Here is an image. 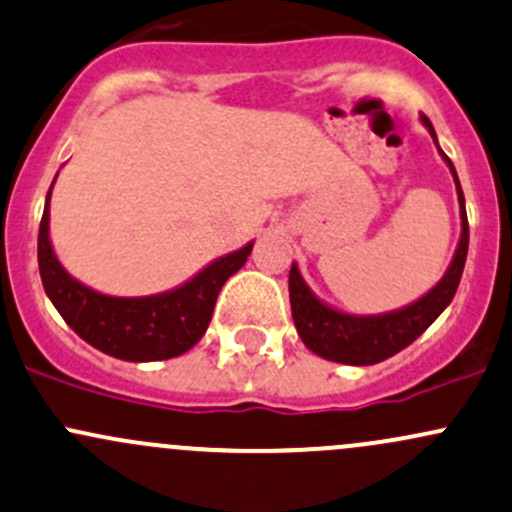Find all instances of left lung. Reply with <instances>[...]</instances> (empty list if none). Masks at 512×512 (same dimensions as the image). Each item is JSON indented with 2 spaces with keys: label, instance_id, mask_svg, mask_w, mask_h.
<instances>
[{
  "label": "left lung",
  "instance_id": "obj_1",
  "mask_svg": "<svg viewBox=\"0 0 512 512\" xmlns=\"http://www.w3.org/2000/svg\"><path fill=\"white\" fill-rule=\"evenodd\" d=\"M422 125L429 129L434 144H437L441 159L449 166L451 176L456 184V196H459V213H461V238L456 245L454 257H451L449 267H446L444 277L422 294L412 304L402 306V309L385 311V314H346L341 309H333L331 304L321 301L309 289V284L301 277L297 262L289 270V301H292V319L297 326V333L304 341V346L311 353L321 355V358L333 360V363L343 365H375L380 360H387L390 355L400 353L402 348L417 341L429 326L437 321V316L454 299L456 287L461 282L466 265V252H469V218H466V201L464 191H461L459 176H456L451 159L441 152L437 142V132H434L429 117L422 115Z\"/></svg>",
  "mask_w": 512,
  "mask_h": 512
}]
</instances>
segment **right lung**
I'll list each match as a JSON object with an SVG mask.
<instances>
[{
    "label": "right lung",
    "instance_id": "1",
    "mask_svg": "<svg viewBox=\"0 0 512 512\" xmlns=\"http://www.w3.org/2000/svg\"><path fill=\"white\" fill-rule=\"evenodd\" d=\"M53 184L48 188L39 225V272L43 289L63 321L85 343L129 363H152L191 351L211 324L218 292L245 265L255 242L218 257L169 292L149 297H110L78 282L58 262L48 235Z\"/></svg>",
    "mask_w": 512,
    "mask_h": 512
}]
</instances>
